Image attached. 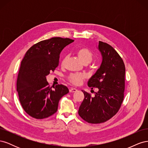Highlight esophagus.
<instances>
[{
	"label": "esophagus",
	"instance_id": "esophagus-1",
	"mask_svg": "<svg viewBox=\"0 0 148 148\" xmlns=\"http://www.w3.org/2000/svg\"><path fill=\"white\" fill-rule=\"evenodd\" d=\"M70 92H76L77 91V89H76V88H70Z\"/></svg>",
	"mask_w": 148,
	"mask_h": 148
}]
</instances>
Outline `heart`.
Returning <instances> with one entry per match:
<instances>
[{
	"instance_id": "obj_1",
	"label": "heart",
	"mask_w": 148,
	"mask_h": 148,
	"mask_svg": "<svg viewBox=\"0 0 148 148\" xmlns=\"http://www.w3.org/2000/svg\"><path fill=\"white\" fill-rule=\"evenodd\" d=\"M76 53L79 59L82 60L83 63L87 64L90 63L93 59V53L87 47H80L78 49ZM86 78V75L84 73H73L69 76V81L74 85H79Z\"/></svg>"
}]
</instances>
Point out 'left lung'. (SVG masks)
Wrapping results in <instances>:
<instances>
[{
	"label": "left lung",
	"instance_id": "obj_1",
	"mask_svg": "<svg viewBox=\"0 0 148 148\" xmlns=\"http://www.w3.org/2000/svg\"><path fill=\"white\" fill-rule=\"evenodd\" d=\"M98 49L102 62L100 68L88 82L89 87L98 88L95 97L82 91L84 99L78 114L88 123L105 122L118 112L122 105L125 91V66L122 57L106 42L99 41Z\"/></svg>",
	"mask_w": 148,
	"mask_h": 148
}]
</instances>
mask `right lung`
Listing matches in <instances>:
<instances>
[{
	"label": "right lung",
	"mask_w": 148,
	"mask_h": 148,
	"mask_svg": "<svg viewBox=\"0 0 148 148\" xmlns=\"http://www.w3.org/2000/svg\"><path fill=\"white\" fill-rule=\"evenodd\" d=\"M74 40L54 37L31 46L21 62L18 75L16 90L24 110L36 119L54 114L61 97L69 92L63 84L50 87L46 76L59 64L60 53Z\"/></svg>",
	"instance_id": "right-lung-1"
}]
</instances>
